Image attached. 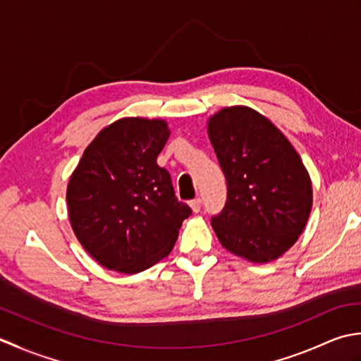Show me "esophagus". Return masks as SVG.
I'll return each mask as SVG.
<instances>
[{
    "label": "esophagus",
    "mask_w": 361,
    "mask_h": 361,
    "mask_svg": "<svg viewBox=\"0 0 361 361\" xmlns=\"http://www.w3.org/2000/svg\"><path fill=\"white\" fill-rule=\"evenodd\" d=\"M201 205H202L201 197H195L193 201H190V207L193 209V212H195V213H197V212L201 210Z\"/></svg>",
    "instance_id": "obj_1"
}]
</instances>
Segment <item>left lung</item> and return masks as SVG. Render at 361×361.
Wrapping results in <instances>:
<instances>
[{"label": "left lung", "instance_id": "left-lung-1", "mask_svg": "<svg viewBox=\"0 0 361 361\" xmlns=\"http://www.w3.org/2000/svg\"><path fill=\"white\" fill-rule=\"evenodd\" d=\"M207 129L227 183L224 207L212 216L213 231L235 255L276 260L310 216L312 182L302 160L273 123L249 107L219 110Z\"/></svg>", "mask_w": 361, "mask_h": 361}]
</instances>
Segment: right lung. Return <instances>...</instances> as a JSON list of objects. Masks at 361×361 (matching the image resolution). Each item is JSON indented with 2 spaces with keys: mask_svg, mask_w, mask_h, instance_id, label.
<instances>
[{
  "mask_svg": "<svg viewBox=\"0 0 361 361\" xmlns=\"http://www.w3.org/2000/svg\"><path fill=\"white\" fill-rule=\"evenodd\" d=\"M170 130L165 121L123 118L87 146L67 188L71 227L107 269L135 274L171 252L191 209L157 165Z\"/></svg>",
  "mask_w": 361,
  "mask_h": 361,
  "instance_id": "add662e5",
  "label": "right lung"
}]
</instances>
